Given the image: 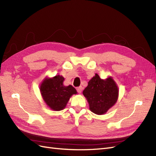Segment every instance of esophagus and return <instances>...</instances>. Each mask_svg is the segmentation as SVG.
<instances>
[{"instance_id": "obj_1", "label": "esophagus", "mask_w": 156, "mask_h": 156, "mask_svg": "<svg viewBox=\"0 0 156 156\" xmlns=\"http://www.w3.org/2000/svg\"><path fill=\"white\" fill-rule=\"evenodd\" d=\"M83 87H77V92L78 93H81L82 92V91H83Z\"/></svg>"}]
</instances>
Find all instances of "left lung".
<instances>
[{"label":"left lung","mask_w":156,"mask_h":156,"mask_svg":"<svg viewBox=\"0 0 156 156\" xmlns=\"http://www.w3.org/2000/svg\"><path fill=\"white\" fill-rule=\"evenodd\" d=\"M83 94L88 101L90 110L100 115L115 104L119 97V88L111 77L104 80L96 73Z\"/></svg>","instance_id":"obj_1"}]
</instances>
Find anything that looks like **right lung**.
Returning <instances> with one entry per match:
<instances>
[{
	"label": "right lung",
	"instance_id": "add662e5",
	"mask_svg": "<svg viewBox=\"0 0 156 156\" xmlns=\"http://www.w3.org/2000/svg\"><path fill=\"white\" fill-rule=\"evenodd\" d=\"M64 78L56 75L53 78H45L42 81L40 90L43 100L52 110L59 111L64 109L69 98L77 90L72 85H64Z\"/></svg>",
	"mask_w": 156,
	"mask_h": 156
}]
</instances>
